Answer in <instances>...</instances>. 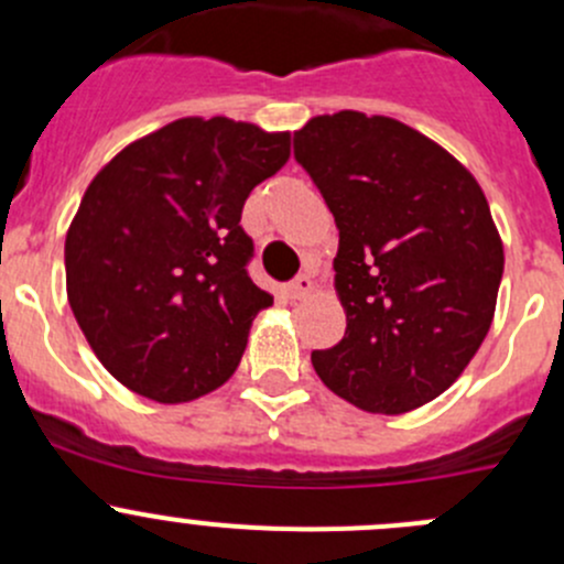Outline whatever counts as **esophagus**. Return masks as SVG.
Returning a JSON list of instances; mask_svg holds the SVG:
<instances>
[{
    "instance_id": "34e87169",
    "label": "esophagus",
    "mask_w": 564,
    "mask_h": 564,
    "mask_svg": "<svg viewBox=\"0 0 564 564\" xmlns=\"http://www.w3.org/2000/svg\"><path fill=\"white\" fill-rule=\"evenodd\" d=\"M311 292H314V281H311L308 275L294 278V281L286 286V297L289 300H305Z\"/></svg>"
}]
</instances>
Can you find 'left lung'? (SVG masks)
<instances>
[{
	"label": "left lung",
	"instance_id": "obj_1",
	"mask_svg": "<svg viewBox=\"0 0 564 564\" xmlns=\"http://www.w3.org/2000/svg\"><path fill=\"white\" fill-rule=\"evenodd\" d=\"M294 158L338 229L346 333L311 355L318 379L371 414L434 401L477 355L497 311L505 250L480 182L382 113L308 119L294 130Z\"/></svg>",
	"mask_w": 564,
	"mask_h": 564
}]
</instances>
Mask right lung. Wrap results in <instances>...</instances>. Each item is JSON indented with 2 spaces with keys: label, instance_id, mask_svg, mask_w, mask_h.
Returning a JSON list of instances; mask_svg holds the SVG:
<instances>
[{
  "label": "right lung",
  "instance_id": "obj_1",
  "mask_svg": "<svg viewBox=\"0 0 564 564\" xmlns=\"http://www.w3.org/2000/svg\"><path fill=\"white\" fill-rule=\"evenodd\" d=\"M289 155L286 130L182 117L93 176L65 237L67 303L119 384L187 403L229 382L272 305L246 272L242 204Z\"/></svg>",
  "mask_w": 564,
  "mask_h": 564
}]
</instances>
